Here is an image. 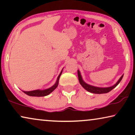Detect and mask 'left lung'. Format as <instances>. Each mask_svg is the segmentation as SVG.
<instances>
[{
	"mask_svg": "<svg viewBox=\"0 0 135 135\" xmlns=\"http://www.w3.org/2000/svg\"><path fill=\"white\" fill-rule=\"evenodd\" d=\"M77 74H78L79 82H80L81 85L82 86V87L84 88V89H85L86 91H89L90 93H95V94L107 93H108V92H109L110 91H111L112 89H114V88L119 84L120 82L122 80V79L123 76V74L120 77V79L118 80L117 82H116L114 85H112L111 86H109V87H98V86L91 85H89L86 84V82H85L84 80H83L82 77V75H81L80 72L79 70H77Z\"/></svg>",
	"mask_w": 135,
	"mask_h": 135,
	"instance_id": "8db88e82",
	"label": "left lung"
}]
</instances>
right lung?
<instances>
[{
    "instance_id": "right-lung-1",
    "label": "right lung",
    "mask_w": 135,
    "mask_h": 135,
    "mask_svg": "<svg viewBox=\"0 0 135 135\" xmlns=\"http://www.w3.org/2000/svg\"><path fill=\"white\" fill-rule=\"evenodd\" d=\"M62 70H63V68L61 71V73L60 74H59L58 78H57V80L55 82V84L53 85V86H51V87H50L49 88H47V89L45 90H32V91H23L24 93L26 95L31 96V97H45V96L49 95V94H50L51 92H52L53 90H55L56 89L57 86L58 85V83H59V79H60V77L61 75Z\"/></svg>"
}]
</instances>
